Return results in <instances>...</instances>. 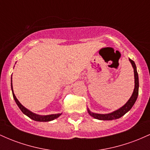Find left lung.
I'll return each mask as SVG.
<instances>
[{
	"mask_svg": "<svg viewBox=\"0 0 150 150\" xmlns=\"http://www.w3.org/2000/svg\"><path fill=\"white\" fill-rule=\"evenodd\" d=\"M129 61H130V63L132 64V68L134 70V77H135V88H134L133 92H132V96L130 97L129 100L127 101L126 104L123 105L122 107H120L118 109L116 110L113 112H111L110 113H106V114H101V113H95L91 112L89 110V108L87 109L89 114L93 118H96L98 120H115L118 119V118H120L125 115L128 111H130L131 109L134 104L135 103L136 100L137 99V96H138V90H139V79H138V74L137 72V68H136V65L135 62L129 58Z\"/></svg>",
	"mask_w": 150,
	"mask_h": 150,
	"instance_id": "8db88e82",
	"label": "left lung"
}]
</instances>
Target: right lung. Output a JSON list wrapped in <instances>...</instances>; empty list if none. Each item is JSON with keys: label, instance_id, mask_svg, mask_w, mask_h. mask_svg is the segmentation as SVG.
<instances>
[{"label": "right lung", "instance_id": "obj_1", "mask_svg": "<svg viewBox=\"0 0 150 150\" xmlns=\"http://www.w3.org/2000/svg\"><path fill=\"white\" fill-rule=\"evenodd\" d=\"M11 89L12 92H13V98H14L15 102H16L17 105L18 106V107L20 108V109L21 110L22 112L25 114L26 116H27L29 118H30L31 119L36 120V121H40V122H47V121H51V120H53L56 118H57L59 117L62 113H56V114H51V115H46V116H42V115L36 114L32 111L28 110L27 108H26L25 106H22V105L20 104V101H18V99H17L16 97H15L14 92H13V83H12V77H11Z\"/></svg>", "mask_w": 150, "mask_h": 150}]
</instances>
